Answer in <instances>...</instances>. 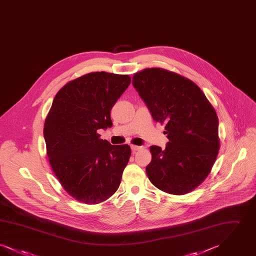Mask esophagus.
Instances as JSON below:
<instances>
[{"instance_id":"34e87169","label":"esophagus","mask_w":256,"mask_h":256,"mask_svg":"<svg viewBox=\"0 0 256 256\" xmlns=\"http://www.w3.org/2000/svg\"><path fill=\"white\" fill-rule=\"evenodd\" d=\"M132 152H137V150H140L141 148H142V146H135V145H132Z\"/></svg>"}]
</instances>
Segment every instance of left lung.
<instances>
[{
    "label": "left lung",
    "instance_id": "1",
    "mask_svg": "<svg viewBox=\"0 0 256 256\" xmlns=\"http://www.w3.org/2000/svg\"><path fill=\"white\" fill-rule=\"evenodd\" d=\"M132 84L169 142L150 146L148 180L172 195L190 193L204 182L219 154V121L213 106L187 78L162 68L134 74Z\"/></svg>",
    "mask_w": 256,
    "mask_h": 256
}]
</instances>
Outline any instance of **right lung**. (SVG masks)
Masks as SVG:
<instances>
[{
  "mask_svg": "<svg viewBox=\"0 0 256 256\" xmlns=\"http://www.w3.org/2000/svg\"><path fill=\"white\" fill-rule=\"evenodd\" d=\"M130 82L128 74L92 72L54 98L44 124L46 152L61 186L78 202L100 204L120 186L130 146L111 145L98 130L112 126L110 111Z\"/></svg>",
  "mask_w": 256,
  "mask_h": 256,
  "instance_id": "add662e5",
  "label": "right lung"
}]
</instances>
